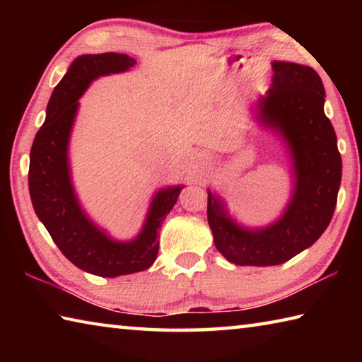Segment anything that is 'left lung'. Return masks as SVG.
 Returning <instances> with one entry per match:
<instances>
[{"label": "left lung", "mask_w": 362, "mask_h": 362, "mask_svg": "<svg viewBox=\"0 0 362 362\" xmlns=\"http://www.w3.org/2000/svg\"><path fill=\"white\" fill-rule=\"evenodd\" d=\"M273 83L257 103V119L279 134L291 153L293 188L276 222L244 228L207 189V222L214 244L235 265L272 267L315 244L332 220L341 182V156L324 113V86L311 66L274 60Z\"/></svg>", "instance_id": "left-lung-1"}]
</instances>
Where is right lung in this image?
<instances>
[{
  "label": "right lung",
  "mask_w": 362,
  "mask_h": 362,
  "mask_svg": "<svg viewBox=\"0 0 362 362\" xmlns=\"http://www.w3.org/2000/svg\"><path fill=\"white\" fill-rule=\"evenodd\" d=\"M136 59L105 52L79 56L54 88L30 151L28 189L36 216L52 241L73 265L102 278H116L150 268L156 260L158 231L179 198L182 185L163 188L153 196L142 231L132 241L112 240L83 211L75 194L69 142L79 97L99 76L129 70Z\"/></svg>",
  "instance_id": "1"
}]
</instances>
